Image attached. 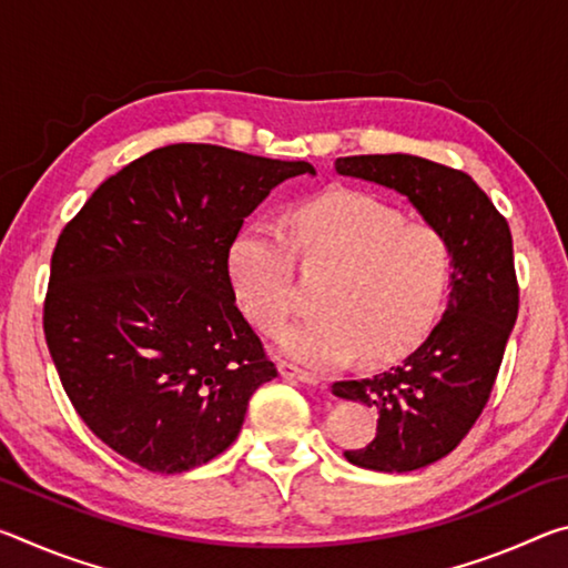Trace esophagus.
Listing matches in <instances>:
<instances>
[{"mask_svg": "<svg viewBox=\"0 0 568 568\" xmlns=\"http://www.w3.org/2000/svg\"><path fill=\"white\" fill-rule=\"evenodd\" d=\"M277 371H281V376L287 378V381L307 383V386H315V383H318V378H315L313 373L297 368V365H293V363H281V365H277Z\"/></svg>", "mask_w": 568, "mask_h": 568, "instance_id": "1", "label": "esophagus"}]
</instances>
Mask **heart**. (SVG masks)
I'll use <instances>...</instances> for the list:
<instances>
[{
  "mask_svg": "<svg viewBox=\"0 0 568 568\" xmlns=\"http://www.w3.org/2000/svg\"><path fill=\"white\" fill-rule=\"evenodd\" d=\"M291 246L307 271H331L315 297L321 313L281 335L283 353L307 368H338L355 353L365 365L406 358L454 293L456 250L438 227L335 190L297 207L287 237L271 223H247L230 240V285L263 333L281 331L293 307Z\"/></svg>",
  "mask_w": 568,
  "mask_h": 568,
  "instance_id": "obj_1",
  "label": "heart"
}]
</instances>
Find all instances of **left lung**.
<instances>
[{
    "label": "left lung",
    "instance_id": "8db88e82",
    "mask_svg": "<svg viewBox=\"0 0 568 568\" xmlns=\"http://www.w3.org/2000/svg\"><path fill=\"white\" fill-rule=\"evenodd\" d=\"M408 197L456 250V283L444 318L406 361L371 378L338 381V398L378 410L368 446L345 450L353 466L406 474L448 456L486 408L518 315L514 243L506 217L466 172L416 155L335 160Z\"/></svg>",
    "mask_w": 568,
    "mask_h": 568
}]
</instances>
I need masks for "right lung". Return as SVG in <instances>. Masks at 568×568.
Here are the masks:
<instances>
[{
    "instance_id": "obj_1",
    "label": "right lung",
    "mask_w": 568,
    "mask_h": 568,
    "mask_svg": "<svg viewBox=\"0 0 568 568\" xmlns=\"http://www.w3.org/2000/svg\"><path fill=\"white\" fill-rule=\"evenodd\" d=\"M311 162L168 145L124 165L64 225L44 338L74 410L152 474L223 454L247 400L277 376L235 305L230 240Z\"/></svg>"
}]
</instances>
